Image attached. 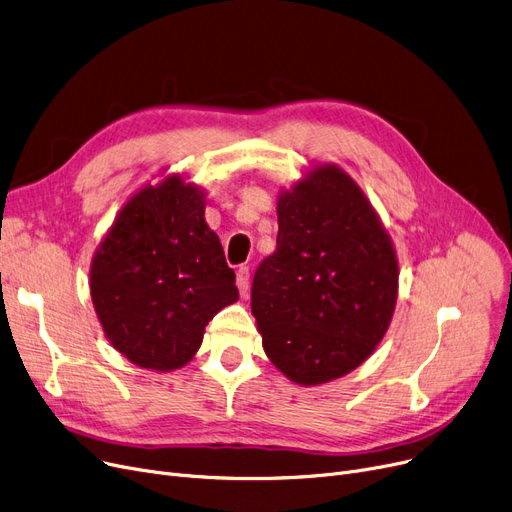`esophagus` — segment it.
<instances>
[{
    "instance_id": "1",
    "label": "esophagus",
    "mask_w": 512,
    "mask_h": 512,
    "mask_svg": "<svg viewBox=\"0 0 512 512\" xmlns=\"http://www.w3.org/2000/svg\"><path fill=\"white\" fill-rule=\"evenodd\" d=\"M235 281H237V289H239L241 298H246L248 291H250V269H248V266H239Z\"/></svg>"
}]
</instances>
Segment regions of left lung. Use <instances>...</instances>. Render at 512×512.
<instances>
[{
    "label": "left lung",
    "instance_id": "1",
    "mask_svg": "<svg viewBox=\"0 0 512 512\" xmlns=\"http://www.w3.org/2000/svg\"><path fill=\"white\" fill-rule=\"evenodd\" d=\"M277 250L252 283L262 348L298 385L352 373L383 339L398 300V256L358 183L316 164L277 200Z\"/></svg>",
    "mask_w": 512,
    "mask_h": 512
}]
</instances>
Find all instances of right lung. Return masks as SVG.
<instances>
[{
    "mask_svg": "<svg viewBox=\"0 0 512 512\" xmlns=\"http://www.w3.org/2000/svg\"><path fill=\"white\" fill-rule=\"evenodd\" d=\"M204 210L200 185L166 175L133 193L93 254L97 319L112 348L141 369L185 367L212 316L239 300Z\"/></svg>",
    "mask_w": 512,
    "mask_h": 512,
    "instance_id": "add662e5",
    "label": "right lung"
}]
</instances>
